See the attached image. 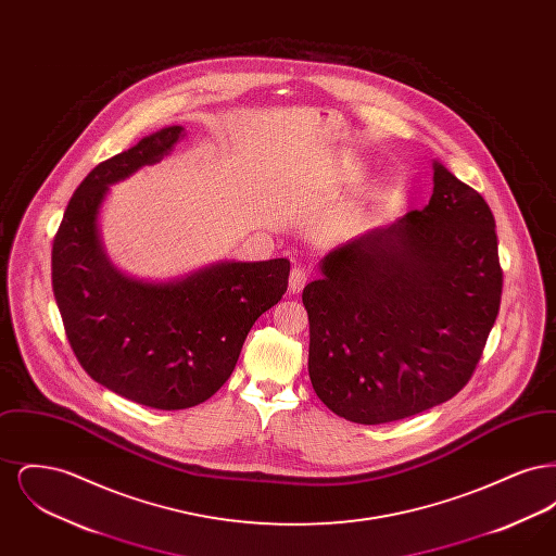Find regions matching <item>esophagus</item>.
Returning a JSON list of instances; mask_svg holds the SVG:
<instances>
[{
  "label": "esophagus",
  "mask_w": 556,
  "mask_h": 556,
  "mask_svg": "<svg viewBox=\"0 0 556 556\" xmlns=\"http://www.w3.org/2000/svg\"><path fill=\"white\" fill-rule=\"evenodd\" d=\"M306 279H308V270L304 266H293L290 273V291L291 293H298L306 286Z\"/></svg>",
  "instance_id": "34e87169"
}]
</instances>
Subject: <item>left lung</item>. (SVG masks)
I'll return each instance as SVG.
<instances>
[{
  "label": "left lung",
  "mask_w": 556,
  "mask_h": 556,
  "mask_svg": "<svg viewBox=\"0 0 556 556\" xmlns=\"http://www.w3.org/2000/svg\"><path fill=\"white\" fill-rule=\"evenodd\" d=\"M302 293L308 372L323 404L379 425L433 408L471 379L503 295L488 202L440 162L424 211L320 261Z\"/></svg>",
  "instance_id": "left-lung-1"
}]
</instances>
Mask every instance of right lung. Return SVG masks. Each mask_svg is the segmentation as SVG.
I'll return each mask as SVG.
<instances>
[{
	"label": "right lung",
	"instance_id": "obj_1",
	"mask_svg": "<svg viewBox=\"0 0 556 556\" xmlns=\"http://www.w3.org/2000/svg\"><path fill=\"white\" fill-rule=\"evenodd\" d=\"M184 127L143 137L100 162L73 193L52 248V288L87 375L118 396L181 410L231 377L256 318L288 291L290 261L218 263L181 281L146 283L108 263L98 214L108 186L160 162Z\"/></svg>",
	"mask_w": 556,
	"mask_h": 556
}]
</instances>
